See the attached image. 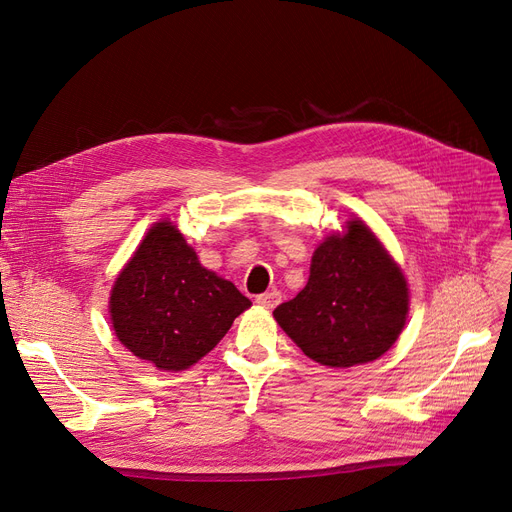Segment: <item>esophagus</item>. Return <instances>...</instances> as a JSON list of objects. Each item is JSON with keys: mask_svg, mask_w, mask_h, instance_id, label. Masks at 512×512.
<instances>
[{"mask_svg": "<svg viewBox=\"0 0 512 512\" xmlns=\"http://www.w3.org/2000/svg\"><path fill=\"white\" fill-rule=\"evenodd\" d=\"M256 302L260 306H264V309H275V306L281 302V294L277 290H271V292H264L260 296H256Z\"/></svg>", "mask_w": 512, "mask_h": 512, "instance_id": "1", "label": "esophagus"}]
</instances>
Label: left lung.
<instances>
[{
	"instance_id": "1",
	"label": "left lung",
	"mask_w": 512,
	"mask_h": 512,
	"mask_svg": "<svg viewBox=\"0 0 512 512\" xmlns=\"http://www.w3.org/2000/svg\"><path fill=\"white\" fill-rule=\"evenodd\" d=\"M410 292L399 264L359 218L327 235L296 298L273 317L306 357L327 367H353L382 357L399 338Z\"/></svg>"
}]
</instances>
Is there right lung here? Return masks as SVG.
I'll list each match as a JSON object with an SVG mask.
<instances>
[{
    "label": "right lung",
    "instance_id": "1",
    "mask_svg": "<svg viewBox=\"0 0 512 512\" xmlns=\"http://www.w3.org/2000/svg\"><path fill=\"white\" fill-rule=\"evenodd\" d=\"M250 306L231 281L201 267L170 220L149 229L109 298L119 342L163 372L187 370L206 357Z\"/></svg>",
    "mask_w": 512,
    "mask_h": 512
}]
</instances>
